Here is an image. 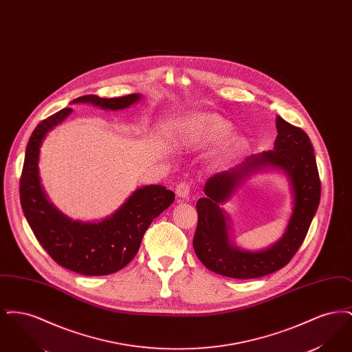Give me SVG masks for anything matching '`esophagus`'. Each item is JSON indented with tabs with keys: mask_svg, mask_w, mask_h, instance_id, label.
I'll list each match as a JSON object with an SVG mask.
<instances>
[{
	"mask_svg": "<svg viewBox=\"0 0 352 352\" xmlns=\"http://www.w3.org/2000/svg\"><path fill=\"white\" fill-rule=\"evenodd\" d=\"M190 191H191V186L188 182H181L175 188V192L179 198H188Z\"/></svg>",
	"mask_w": 352,
	"mask_h": 352,
	"instance_id": "obj_1",
	"label": "esophagus"
}]
</instances>
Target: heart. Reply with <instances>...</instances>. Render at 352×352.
<instances>
[{
  "label": "heart",
  "instance_id": "1",
  "mask_svg": "<svg viewBox=\"0 0 352 352\" xmlns=\"http://www.w3.org/2000/svg\"><path fill=\"white\" fill-rule=\"evenodd\" d=\"M232 133V125L217 115H197L188 118L182 128L181 144L188 149H201L214 146ZM245 140L234 135L228 138L221 153L226 157L239 154L245 149Z\"/></svg>",
  "mask_w": 352,
  "mask_h": 352
}]
</instances>
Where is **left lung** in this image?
Masks as SVG:
<instances>
[{"mask_svg": "<svg viewBox=\"0 0 352 352\" xmlns=\"http://www.w3.org/2000/svg\"><path fill=\"white\" fill-rule=\"evenodd\" d=\"M276 128L278 134L273 151L252 154L234 168L214 174L204 186L206 198L197 203L194 251L206 268L221 276L250 280L284 268L301 247L317 212L320 181L310 138L280 116L276 118ZM269 167L281 168L288 175L295 197L294 212L276 245L263 252H243L230 243L228 217L219 206L251 173Z\"/></svg>", "mask_w": 352, "mask_h": 352, "instance_id": "8db88e82", "label": "left lung"}]
</instances>
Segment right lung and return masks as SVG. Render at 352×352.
<instances>
[{
  "label": "right lung",
  "mask_w": 352,
  "mask_h": 352,
  "mask_svg": "<svg viewBox=\"0 0 352 352\" xmlns=\"http://www.w3.org/2000/svg\"><path fill=\"white\" fill-rule=\"evenodd\" d=\"M140 98V94L112 99L85 95L72 102H91L102 109L118 111L131 107ZM71 112V108H65L54 113L41 121L30 135L19 179L21 206L36 240L56 264L84 276H107L133 260L153 219L168 208L175 195L160 184L144 186L112 217L96 223L72 220L58 211L41 186L39 148L46 134Z\"/></svg>",
  "instance_id": "obj_1"
}]
</instances>
